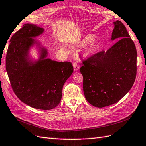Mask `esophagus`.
I'll return each mask as SVG.
<instances>
[{"label":"esophagus","mask_w":146,"mask_h":146,"mask_svg":"<svg viewBox=\"0 0 146 146\" xmlns=\"http://www.w3.org/2000/svg\"><path fill=\"white\" fill-rule=\"evenodd\" d=\"M73 68L74 72H77V71L80 69V65L77 62H74L73 63Z\"/></svg>","instance_id":"obj_1"}]
</instances>
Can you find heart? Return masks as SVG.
I'll return each mask as SVG.
<instances>
[{
  "mask_svg": "<svg viewBox=\"0 0 146 146\" xmlns=\"http://www.w3.org/2000/svg\"><path fill=\"white\" fill-rule=\"evenodd\" d=\"M95 39V37L93 35H89L86 36L84 38L82 39L81 42V45L82 46H86V45L89 44L92 42L91 44L89 45L88 48L86 52V55H91L93 54H94L99 47V44L97 42H92Z\"/></svg>",
  "mask_w": 146,
  "mask_h": 146,
  "instance_id": "obj_1",
  "label": "heart"
}]
</instances>
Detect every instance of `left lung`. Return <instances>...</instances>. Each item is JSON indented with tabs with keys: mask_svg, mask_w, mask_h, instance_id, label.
Returning <instances> with one entry per match:
<instances>
[{
	"mask_svg": "<svg viewBox=\"0 0 146 146\" xmlns=\"http://www.w3.org/2000/svg\"><path fill=\"white\" fill-rule=\"evenodd\" d=\"M111 40H118L106 52L83 60L80 70L83 91L89 104L104 107L117 103L132 88L136 76V46L122 22H113Z\"/></svg>",
	"mask_w": 146,
	"mask_h": 146,
	"instance_id": "8db88e82",
	"label": "left lung"
}]
</instances>
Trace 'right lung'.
I'll return each instance as SVG.
<instances>
[{
	"label": "right lung",
	"mask_w": 146,
	"mask_h": 146,
	"mask_svg": "<svg viewBox=\"0 0 146 146\" xmlns=\"http://www.w3.org/2000/svg\"><path fill=\"white\" fill-rule=\"evenodd\" d=\"M43 32V28L27 23L15 33L10 40L5 66L13 91L21 102L35 109L51 110L60 102L63 84L73 67L69 62L46 58L48 53L44 48L39 60H29V48L37 44L32 37Z\"/></svg>",
	"instance_id": "obj_1"
}]
</instances>
